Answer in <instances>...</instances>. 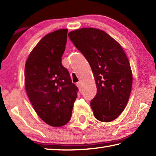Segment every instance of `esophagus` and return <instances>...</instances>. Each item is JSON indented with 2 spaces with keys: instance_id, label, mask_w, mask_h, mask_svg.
<instances>
[{
  "instance_id": "esophagus-1",
  "label": "esophagus",
  "mask_w": 156,
  "mask_h": 156,
  "mask_svg": "<svg viewBox=\"0 0 156 156\" xmlns=\"http://www.w3.org/2000/svg\"><path fill=\"white\" fill-rule=\"evenodd\" d=\"M77 87L78 88L79 90H80V91L82 90V83H81L80 82H78V83H77Z\"/></svg>"
}]
</instances>
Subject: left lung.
Returning <instances> with one entry per match:
<instances>
[{
  "mask_svg": "<svg viewBox=\"0 0 156 156\" xmlns=\"http://www.w3.org/2000/svg\"><path fill=\"white\" fill-rule=\"evenodd\" d=\"M68 36L92 69L97 88L90 101L94 117L103 122L114 120L126 108L132 89V70L126 53L115 39L99 29L83 27Z\"/></svg>",
  "mask_w": 156,
  "mask_h": 156,
  "instance_id": "1",
  "label": "left lung"
}]
</instances>
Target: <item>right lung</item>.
Returning <instances> with one entry per match:
<instances>
[{
	"label": "right lung",
	"mask_w": 156,
	"mask_h": 156,
	"mask_svg": "<svg viewBox=\"0 0 156 156\" xmlns=\"http://www.w3.org/2000/svg\"><path fill=\"white\" fill-rule=\"evenodd\" d=\"M68 29L45 35L26 60L24 82L27 95L38 116L53 127L66 124L72 116L78 88L62 63Z\"/></svg>",
	"instance_id": "obj_1"
}]
</instances>
